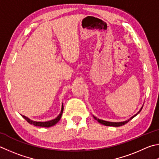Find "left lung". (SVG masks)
Returning <instances> with one entry per match:
<instances>
[{
	"label": "left lung",
	"mask_w": 159,
	"mask_h": 159,
	"mask_svg": "<svg viewBox=\"0 0 159 159\" xmlns=\"http://www.w3.org/2000/svg\"><path fill=\"white\" fill-rule=\"evenodd\" d=\"M143 107V105L142 106V107L140 108V109L139 110V111H138L136 114H135L134 115H133V116H132L131 118H129V119L126 120V121H123V122H108V121H105V120H100V119H99V118H97V117H96L95 116H94L93 115H93V117L94 118V119L96 120H97V122H99L100 124H102V125H105V126H120L125 125V124H126L127 122H129L130 120H132L133 118H134V117L136 116V115H137L138 113H139V112L141 111V110H142Z\"/></svg>",
	"instance_id": "obj_1"
}]
</instances>
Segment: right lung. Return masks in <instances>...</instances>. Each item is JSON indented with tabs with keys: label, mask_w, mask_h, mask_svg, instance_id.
I'll use <instances>...</instances> for the list:
<instances>
[{
	"label": "right lung",
	"mask_w": 159,
	"mask_h": 159,
	"mask_svg": "<svg viewBox=\"0 0 159 159\" xmlns=\"http://www.w3.org/2000/svg\"><path fill=\"white\" fill-rule=\"evenodd\" d=\"M63 109H64V106H63V104H62V108H61V111H60V114L57 115V116L55 118V119L49 120V121H47V122H36V121L32 120L29 119L28 117L25 116V115H22L21 116L24 118V119L27 121V122L30 124V125H33L34 126H42V127H51L52 126H54L55 125L59 122L60 118L62 117V112H63Z\"/></svg>",
	"instance_id": "obj_1"
}]
</instances>
